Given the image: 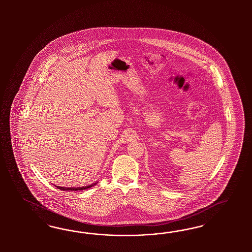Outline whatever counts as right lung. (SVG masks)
I'll list each match as a JSON object with an SVG mask.
<instances>
[{"label":"right lung","instance_id":"1","mask_svg":"<svg viewBox=\"0 0 252 252\" xmlns=\"http://www.w3.org/2000/svg\"><path fill=\"white\" fill-rule=\"evenodd\" d=\"M95 185V184H94ZM94 185H91V186H87V187H82V188H63V187H56L57 189H61V190H71V191H76V190H83V189H90L93 187Z\"/></svg>","mask_w":252,"mask_h":252}]
</instances>
